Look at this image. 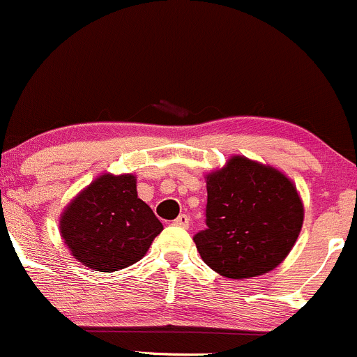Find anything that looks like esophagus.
I'll use <instances>...</instances> for the list:
<instances>
[{"label": "esophagus", "instance_id": "34e87169", "mask_svg": "<svg viewBox=\"0 0 357 357\" xmlns=\"http://www.w3.org/2000/svg\"><path fill=\"white\" fill-rule=\"evenodd\" d=\"M174 225H177V227H189V217L187 215H178L177 218L174 220Z\"/></svg>", "mask_w": 357, "mask_h": 357}]
</instances>
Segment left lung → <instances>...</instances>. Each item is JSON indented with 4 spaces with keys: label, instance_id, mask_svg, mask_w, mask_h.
Instances as JSON below:
<instances>
[{
    "label": "left lung",
    "instance_id": "obj_1",
    "mask_svg": "<svg viewBox=\"0 0 357 357\" xmlns=\"http://www.w3.org/2000/svg\"><path fill=\"white\" fill-rule=\"evenodd\" d=\"M206 229L194 236L201 259L231 280L276 269L303 224V204L290 178L269 165L232 156L206 175Z\"/></svg>",
    "mask_w": 357,
    "mask_h": 357
}]
</instances>
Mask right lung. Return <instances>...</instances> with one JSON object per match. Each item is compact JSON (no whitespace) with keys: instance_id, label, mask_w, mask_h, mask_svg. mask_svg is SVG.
Instances as JSON below:
<instances>
[{"instance_id":"1","label":"right lung","mask_w":357,"mask_h":357,"mask_svg":"<svg viewBox=\"0 0 357 357\" xmlns=\"http://www.w3.org/2000/svg\"><path fill=\"white\" fill-rule=\"evenodd\" d=\"M163 224L137 196L132 174H104L84 187L60 215V236L74 259L100 273L139 262Z\"/></svg>"}]
</instances>
